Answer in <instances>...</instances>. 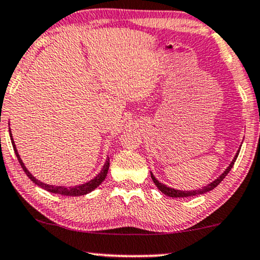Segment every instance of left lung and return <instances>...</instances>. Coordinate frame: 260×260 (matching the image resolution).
Returning a JSON list of instances; mask_svg holds the SVG:
<instances>
[{"label":"left lung","instance_id":"1","mask_svg":"<svg viewBox=\"0 0 260 260\" xmlns=\"http://www.w3.org/2000/svg\"><path fill=\"white\" fill-rule=\"evenodd\" d=\"M239 151H240V148H239V150L237 151V154H235L234 159L232 160L231 165H229V166H228L227 168H225V171L223 172V173H222V174L220 175V177L216 178V179H215L214 181H212V183L208 184L207 186H204V187H202V188H198V190L183 191V190H177V188L170 187V186H167V185H165V184L161 183V181L157 180L156 178L154 177V174L151 173V172H150L151 179H153L154 184L156 185V187L159 188V190H160L161 192H162L164 194H166V196H168V197H172V198H184V197H193V196H200V194L207 193V192L211 191V190H214V188L216 187L217 185L220 184L221 181L224 179V178H225V175H227V174L229 173V171H231V170H232V167L234 166V162H235V160H237V157H238V155H239Z\"/></svg>","mask_w":260,"mask_h":260}]
</instances>
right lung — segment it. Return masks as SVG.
I'll return each instance as SVG.
<instances>
[{
  "label": "right lung",
  "instance_id": "obj_1",
  "mask_svg": "<svg viewBox=\"0 0 260 260\" xmlns=\"http://www.w3.org/2000/svg\"><path fill=\"white\" fill-rule=\"evenodd\" d=\"M9 136H11V141H12L13 148H14L16 157H18L19 162H20V165H21L22 170L25 171V173L27 174V177H28L29 179H31L36 185H38V186L43 187L44 190H46V191H49V192H52V193L62 194V196H70V197L85 196V194L89 193V192H92L93 190H95V188L99 186V185L103 183L104 180H105V178H106V175H107V172H109L110 157L107 156V159L105 161V164H104L103 168H101V171L95 175V177L93 178V179L88 180V181H87V183H83V184H80V185H75V186H64V185H50V184L43 183L42 180L37 179L36 177H33L31 172L27 170L26 166H25V164L22 162L21 157H20V155L18 153V149H16L14 140H13L11 127H9Z\"/></svg>",
  "mask_w": 260,
  "mask_h": 260
}]
</instances>
